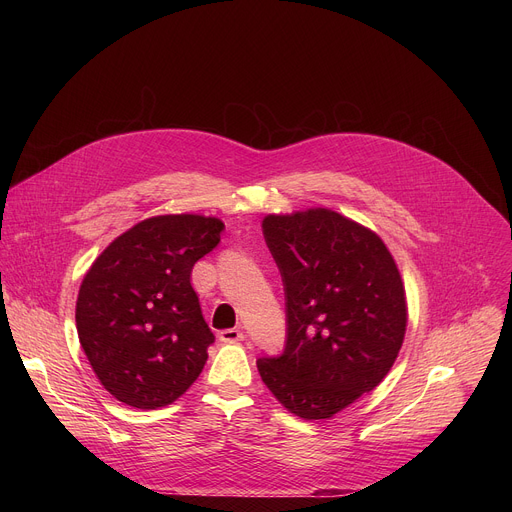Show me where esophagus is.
Here are the masks:
<instances>
[{"label": "esophagus", "instance_id": "34e87169", "mask_svg": "<svg viewBox=\"0 0 512 512\" xmlns=\"http://www.w3.org/2000/svg\"><path fill=\"white\" fill-rule=\"evenodd\" d=\"M218 338H221L223 342H239V340H245V332H243V328H227L218 334Z\"/></svg>", "mask_w": 512, "mask_h": 512}]
</instances>
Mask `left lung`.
I'll list each match as a JSON object with an SVG mask.
<instances>
[{"label": "left lung", "mask_w": 512, "mask_h": 512, "mask_svg": "<svg viewBox=\"0 0 512 512\" xmlns=\"http://www.w3.org/2000/svg\"><path fill=\"white\" fill-rule=\"evenodd\" d=\"M285 291L287 334L257 369L275 399L328 419L391 371L407 326L405 287L385 243L350 218L310 208L263 218Z\"/></svg>", "instance_id": "8db88e82"}]
</instances>
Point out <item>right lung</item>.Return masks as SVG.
Returning <instances> with one entry per match:
<instances>
[{
  "instance_id": "add662e5",
  "label": "right lung",
  "mask_w": 512,
  "mask_h": 512,
  "mask_svg": "<svg viewBox=\"0 0 512 512\" xmlns=\"http://www.w3.org/2000/svg\"><path fill=\"white\" fill-rule=\"evenodd\" d=\"M223 229L214 216H154L117 237L87 271L75 314L79 340L117 401L166 407L202 373L214 334L190 273Z\"/></svg>"
}]
</instances>
